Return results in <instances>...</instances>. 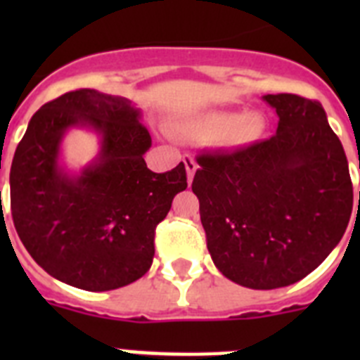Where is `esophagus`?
Wrapping results in <instances>:
<instances>
[{
  "instance_id": "1",
  "label": "esophagus",
  "mask_w": 360,
  "mask_h": 360,
  "mask_svg": "<svg viewBox=\"0 0 360 360\" xmlns=\"http://www.w3.org/2000/svg\"><path fill=\"white\" fill-rule=\"evenodd\" d=\"M184 164H186V171H187V182H193V178H195L196 169H198V164L195 162V158L186 157L184 158Z\"/></svg>"
}]
</instances>
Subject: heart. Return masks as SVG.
<instances>
[{
  "mask_svg": "<svg viewBox=\"0 0 360 360\" xmlns=\"http://www.w3.org/2000/svg\"><path fill=\"white\" fill-rule=\"evenodd\" d=\"M174 131L193 139H214L227 148H245L257 142L265 133V120L257 113L236 115L232 111H202L174 124Z\"/></svg>",
  "mask_w": 360,
  "mask_h": 360,
  "instance_id": "1",
  "label": "heart"
}]
</instances>
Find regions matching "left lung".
I'll return each instance as SVG.
<instances>
[{
    "instance_id": "8db88e82",
    "label": "left lung",
    "mask_w": 360,
    "mask_h": 360,
    "mask_svg": "<svg viewBox=\"0 0 360 360\" xmlns=\"http://www.w3.org/2000/svg\"><path fill=\"white\" fill-rule=\"evenodd\" d=\"M263 101L279 117L276 135L203 153L193 180L216 269L254 290L288 287L316 270L354 207L345 149L319 101L294 94Z\"/></svg>"
}]
</instances>
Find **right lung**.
<instances>
[{
    "instance_id": "1",
    "label": "right lung",
    "mask_w": 360,
    "mask_h": 360,
    "mask_svg": "<svg viewBox=\"0 0 360 360\" xmlns=\"http://www.w3.org/2000/svg\"><path fill=\"white\" fill-rule=\"evenodd\" d=\"M86 127L101 139L81 174L60 165L65 131ZM151 135L131 101L82 88L34 113L11 167V209L19 240L52 278L90 292L115 290L146 274L155 229L187 187L184 162L148 169Z\"/></svg>"
}]
</instances>
